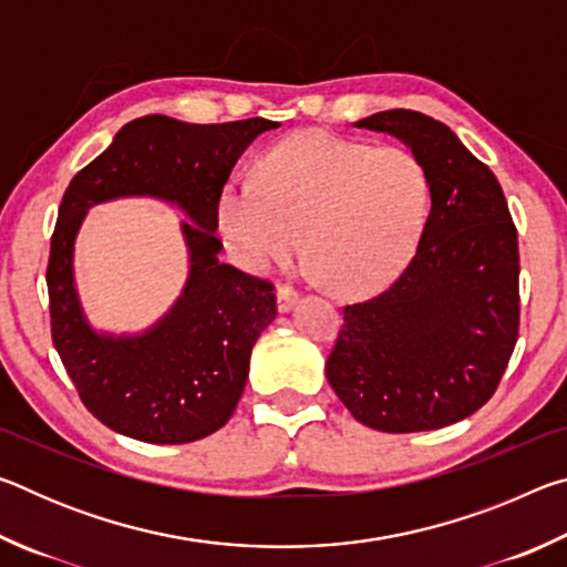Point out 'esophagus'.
<instances>
[{"mask_svg": "<svg viewBox=\"0 0 567 567\" xmlns=\"http://www.w3.org/2000/svg\"><path fill=\"white\" fill-rule=\"evenodd\" d=\"M297 302V292L292 287H280L277 290V312H290Z\"/></svg>", "mask_w": 567, "mask_h": 567, "instance_id": "34e87169", "label": "esophagus"}]
</instances>
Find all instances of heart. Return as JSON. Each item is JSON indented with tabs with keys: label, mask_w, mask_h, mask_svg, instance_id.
<instances>
[{
	"label": "heart",
	"mask_w": 567,
	"mask_h": 567,
	"mask_svg": "<svg viewBox=\"0 0 567 567\" xmlns=\"http://www.w3.org/2000/svg\"><path fill=\"white\" fill-rule=\"evenodd\" d=\"M430 199V177L410 150L307 130L265 152L257 182H227L217 229L247 272L290 262L305 235L307 257L332 290L370 295L412 260Z\"/></svg>",
	"instance_id": "heart-1"
}]
</instances>
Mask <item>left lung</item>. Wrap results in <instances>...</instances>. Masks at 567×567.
<instances>
[{
  "label": "left lung",
  "instance_id": "left-lung-1",
  "mask_svg": "<svg viewBox=\"0 0 567 567\" xmlns=\"http://www.w3.org/2000/svg\"><path fill=\"white\" fill-rule=\"evenodd\" d=\"M352 127L385 132L430 177L425 233L398 282L344 307L324 362L354 420L380 433L437 430L493 398L517 342L520 257L503 187L443 122L412 110Z\"/></svg>",
  "mask_w": 567,
  "mask_h": 567
}]
</instances>
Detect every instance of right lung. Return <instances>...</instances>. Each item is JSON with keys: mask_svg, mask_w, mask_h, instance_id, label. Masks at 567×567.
I'll list each match as a JSON object with an SVG mask.
<instances>
[{"mask_svg": "<svg viewBox=\"0 0 567 567\" xmlns=\"http://www.w3.org/2000/svg\"><path fill=\"white\" fill-rule=\"evenodd\" d=\"M252 117L189 124L147 114L66 187L52 235V340L87 410L120 435L182 445L213 435L243 398L249 354L275 320L272 285L219 262L217 199L229 172L267 130ZM122 196L177 206L188 247V280L171 310L142 333H104L83 315L73 280V243L89 207Z\"/></svg>", "mask_w": 567, "mask_h": 567, "instance_id": "add662e5", "label": "right lung"}]
</instances>
